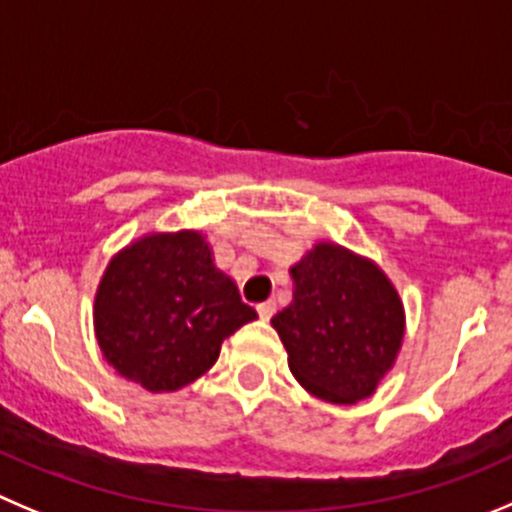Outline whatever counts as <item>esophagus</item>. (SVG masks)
<instances>
[{
  "label": "esophagus",
  "mask_w": 512,
  "mask_h": 512,
  "mask_svg": "<svg viewBox=\"0 0 512 512\" xmlns=\"http://www.w3.org/2000/svg\"><path fill=\"white\" fill-rule=\"evenodd\" d=\"M256 309H259V316L261 319H271V316L276 314V301H261L259 306H256Z\"/></svg>",
  "instance_id": "esophagus-1"
}]
</instances>
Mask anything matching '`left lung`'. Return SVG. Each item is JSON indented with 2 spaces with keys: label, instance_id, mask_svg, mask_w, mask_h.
Masks as SVG:
<instances>
[{
  "label": "left lung",
  "instance_id": "left-lung-1",
  "mask_svg": "<svg viewBox=\"0 0 512 512\" xmlns=\"http://www.w3.org/2000/svg\"><path fill=\"white\" fill-rule=\"evenodd\" d=\"M291 276L294 301L271 324L294 377L334 405L369 397L405 334L394 286L377 266L334 243H319Z\"/></svg>",
  "mask_w": 512,
  "mask_h": 512
}]
</instances>
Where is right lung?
<instances>
[{
    "label": "right lung",
    "mask_w": 512,
    "mask_h": 512,
    "mask_svg": "<svg viewBox=\"0 0 512 512\" xmlns=\"http://www.w3.org/2000/svg\"><path fill=\"white\" fill-rule=\"evenodd\" d=\"M256 319L198 233H160L118 253L100 281L95 334L123 377L173 392L216 364L221 342Z\"/></svg>",
    "instance_id": "right-lung-1"
}]
</instances>
